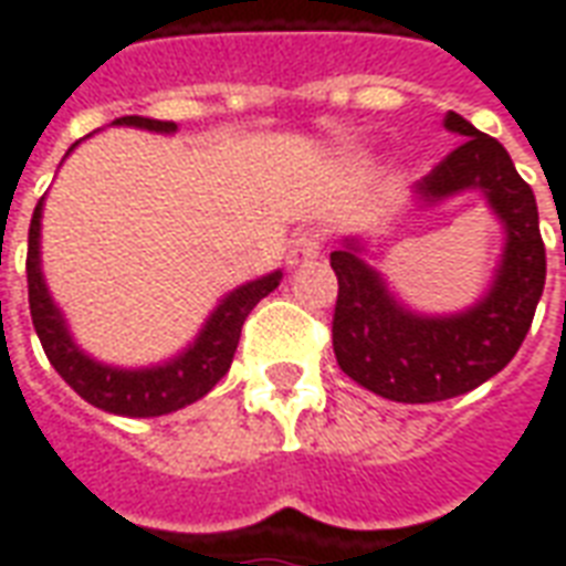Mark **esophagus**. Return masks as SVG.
I'll return each instance as SVG.
<instances>
[{
	"instance_id": "34e87169",
	"label": "esophagus",
	"mask_w": 566,
	"mask_h": 566,
	"mask_svg": "<svg viewBox=\"0 0 566 566\" xmlns=\"http://www.w3.org/2000/svg\"><path fill=\"white\" fill-rule=\"evenodd\" d=\"M321 254V235L306 230V233H296V239L287 248V263L291 266H303L308 260H315Z\"/></svg>"
}]
</instances>
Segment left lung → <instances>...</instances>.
Returning <instances> with one entry per match:
<instances>
[{
  "instance_id": "obj_1",
  "label": "left lung",
  "mask_w": 566,
  "mask_h": 566,
  "mask_svg": "<svg viewBox=\"0 0 566 566\" xmlns=\"http://www.w3.org/2000/svg\"><path fill=\"white\" fill-rule=\"evenodd\" d=\"M446 127L463 136L458 148L416 185L437 202L461 190H482L506 227V251L488 296L461 315L421 318L406 312L348 239L333 251L339 282L333 308V352L345 376L397 403H437L473 391L497 376L522 348L546 284V245L531 185L515 172L497 139L449 112Z\"/></svg>"
}]
</instances>
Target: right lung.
Instances as JSON below:
<instances>
[{
	"label": "right lung",
	"instance_id": "obj_1",
	"mask_svg": "<svg viewBox=\"0 0 566 566\" xmlns=\"http://www.w3.org/2000/svg\"><path fill=\"white\" fill-rule=\"evenodd\" d=\"M115 124L154 129V133H172L175 129L172 120H154V117L139 115L117 117ZM39 233H42V199L32 211L30 248H27V287H30L32 327L42 339V348L48 360H51V367L63 376L69 388L81 394L96 409L115 412V416H169L175 409H185V406L197 403L199 397H206L227 376V369L233 364L239 333H242L248 312L258 306L263 296H270L282 282V272H272V275H263L258 282L235 287L233 294L214 308V315L206 324V331L199 333L197 343L190 345L181 357L169 360L166 367H103V364H96V360H91L84 352L75 348L66 331V321L56 312L54 300L44 287L42 266H39Z\"/></svg>",
	"mask_w": 566,
	"mask_h": 566
}]
</instances>
